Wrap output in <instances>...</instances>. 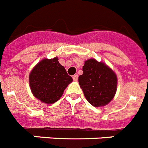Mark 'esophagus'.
Listing matches in <instances>:
<instances>
[{"instance_id": "34e87169", "label": "esophagus", "mask_w": 148, "mask_h": 148, "mask_svg": "<svg viewBox=\"0 0 148 148\" xmlns=\"http://www.w3.org/2000/svg\"><path fill=\"white\" fill-rule=\"evenodd\" d=\"M78 75H77V74H75V75H74L73 76V79L74 81H77V80H78Z\"/></svg>"}]
</instances>
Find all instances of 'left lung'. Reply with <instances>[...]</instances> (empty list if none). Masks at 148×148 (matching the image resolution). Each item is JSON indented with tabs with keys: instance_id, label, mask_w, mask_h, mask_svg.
<instances>
[{
	"instance_id": "1",
	"label": "left lung",
	"mask_w": 148,
	"mask_h": 148,
	"mask_svg": "<svg viewBox=\"0 0 148 148\" xmlns=\"http://www.w3.org/2000/svg\"><path fill=\"white\" fill-rule=\"evenodd\" d=\"M82 70L78 83L87 101L94 107L108 104L116 92L117 78L114 72L95 59L86 61Z\"/></svg>"
}]
</instances>
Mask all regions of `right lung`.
I'll return each mask as SVG.
<instances>
[{
	"label": "right lung",
	"mask_w": 148,
	"mask_h": 148,
	"mask_svg": "<svg viewBox=\"0 0 148 148\" xmlns=\"http://www.w3.org/2000/svg\"><path fill=\"white\" fill-rule=\"evenodd\" d=\"M58 58L44 59L29 74V86L35 97L46 104H53L61 97L65 88L73 82Z\"/></svg>",
	"instance_id": "right-lung-1"
}]
</instances>
